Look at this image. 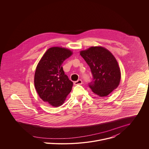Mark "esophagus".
Returning a JSON list of instances; mask_svg holds the SVG:
<instances>
[{"mask_svg":"<svg viewBox=\"0 0 149 149\" xmlns=\"http://www.w3.org/2000/svg\"><path fill=\"white\" fill-rule=\"evenodd\" d=\"M82 84H83V81L81 80H78L77 81H74V84L75 85H81Z\"/></svg>","mask_w":149,"mask_h":149,"instance_id":"obj_1","label":"esophagus"}]
</instances>
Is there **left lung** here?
Instances as JSON below:
<instances>
[{
	"label": "left lung",
	"instance_id": "8db88e82",
	"mask_svg": "<svg viewBox=\"0 0 149 149\" xmlns=\"http://www.w3.org/2000/svg\"><path fill=\"white\" fill-rule=\"evenodd\" d=\"M80 55L90 67L93 79L88 85L93 93L106 96L118 86L120 70L109 51L101 46H93L80 52Z\"/></svg>",
	"mask_w": 149,
	"mask_h": 149
}]
</instances>
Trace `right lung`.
<instances>
[{
  "instance_id": "1",
  "label": "right lung",
  "mask_w": 149,
  "mask_h": 149,
  "mask_svg": "<svg viewBox=\"0 0 149 149\" xmlns=\"http://www.w3.org/2000/svg\"><path fill=\"white\" fill-rule=\"evenodd\" d=\"M72 54V52L65 48H49L37 66L36 89L43 101L52 106H61L72 90L73 82L65 74L62 66Z\"/></svg>"
}]
</instances>
